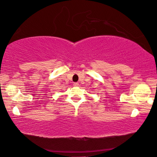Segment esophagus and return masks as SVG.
I'll return each mask as SVG.
<instances>
[{"label":"esophagus","instance_id":"34e87169","mask_svg":"<svg viewBox=\"0 0 157 157\" xmlns=\"http://www.w3.org/2000/svg\"><path fill=\"white\" fill-rule=\"evenodd\" d=\"M74 86H79V83H77V82H76V83H74Z\"/></svg>","mask_w":157,"mask_h":157}]
</instances>
